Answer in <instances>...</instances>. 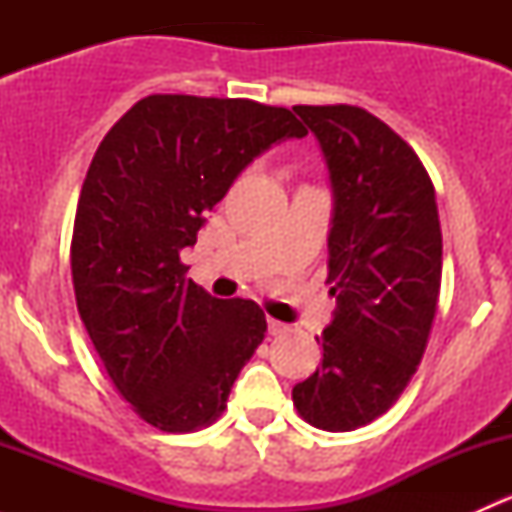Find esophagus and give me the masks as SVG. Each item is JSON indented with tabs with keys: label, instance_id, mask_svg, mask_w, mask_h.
Masks as SVG:
<instances>
[{
	"label": "esophagus",
	"instance_id": "1",
	"mask_svg": "<svg viewBox=\"0 0 512 512\" xmlns=\"http://www.w3.org/2000/svg\"><path fill=\"white\" fill-rule=\"evenodd\" d=\"M267 329H270L272 337H280V334H287L289 332L287 324L277 322V319H267Z\"/></svg>",
	"mask_w": 512,
	"mask_h": 512
}]
</instances>
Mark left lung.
<instances>
[{
  "label": "left lung",
  "instance_id": "left-lung-1",
  "mask_svg": "<svg viewBox=\"0 0 512 512\" xmlns=\"http://www.w3.org/2000/svg\"><path fill=\"white\" fill-rule=\"evenodd\" d=\"M332 183L334 319L322 364L292 389L299 416L354 431L391 409L426 349L441 292L436 190L414 148L356 106H294Z\"/></svg>",
  "mask_w": 512,
  "mask_h": 512
}]
</instances>
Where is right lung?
<instances>
[{
  "mask_svg": "<svg viewBox=\"0 0 512 512\" xmlns=\"http://www.w3.org/2000/svg\"><path fill=\"white\" fill-rule=\"evenodd\" d=\"M304 136L287 108L156 94L118 118L91 160L71 237L76 307L113 386L160 431L223 414L267 332L252 299L188 280L180 250L252 160Z\"/></svg>",
  "mask_w": 512,
  "mask_h": 512,
  "instance_id": "add662e5",
  "label": "right lung"
}]
</instances>
